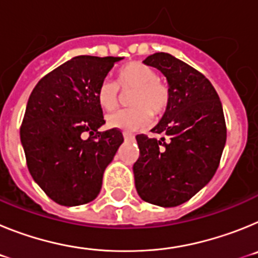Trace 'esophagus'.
I'll use <instances>...</instances> for the list:
<instances>
[{
	"label": "esophagus",
	"mask_w": 258,
	"mask_h": 258,
	"mask_svg": "<svg viewBox=\"0 0 258 258\" xmlns=\"http://www.w3.org/2000/svg\"><path fill=\"white\" fill-rule=\"evenodd\" d=\"M124 140L126 141V142H134V136L129 133H124Z\"/></svg>",
	"instance_id": "esophagus-1"
}]
</instances>
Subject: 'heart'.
I'll return each instance as SVG.
<instances>
[{
  "label": "heart",
  "mask_w": 258,
  "mask_h": 258,
  "mask_svg": "<svg viewBox=\"0 0 258 258\" xmlns=\"http://www.w3.org/2000/svg\"><path fill=\"white\" fill-rule=\"evenodd\" d=\"M120 90L133 93L129 104L133 108L120 109L107 116L109 127L125 132L138 131L151 122L152 115L165 112L170 102L169 88L159 80L156 70L142 61H129L117 71L116 83L103 80L97 89V101L104 111H113L120 103Z\"/></svg>",
  "instance_id": "obj_1"
}]
</instances>
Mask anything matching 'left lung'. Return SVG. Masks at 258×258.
<instances>
[{
	"mask_svg": "<svg viewBox=\"0 0 258 258\" xmlns=\"http://www.w3.org/2000/svg\"><path fill=\"white\" fill-rule=\"evenodd\" d=\"M143 63L166 77L170 102L151 131L160 140L136 137V188L145 202L177 207L199 192L220 165L226 143L222 104L204 75L168 52H155Z\"/></svg>",
	"mask_w": 258,
	"mask_h": 258,
	"instance_id": "1",
	"label": "left lung"
}]
</instances>
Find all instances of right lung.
Wrapping results in <instances>:
<instances>
[{
  "label": "right lung",
  "instance_id": "right-lung-1",
  "mask_svg": "<svg viewBox=\"0 0 258 258\" xmlns=\"http://www.w3.org/2000/svg\"><path fill=\"white\" fill-rule=\"evenodd\" d=\"M121 59L75 56L42 77L29 95L20 126L27 166L60 206L94 200L104 169L124 142L117 129L98 132L106 121L97 101L98 86Z\"/></svg>",
  "mask_w": 258,
  "mask_h": 258
}]
</instances>
